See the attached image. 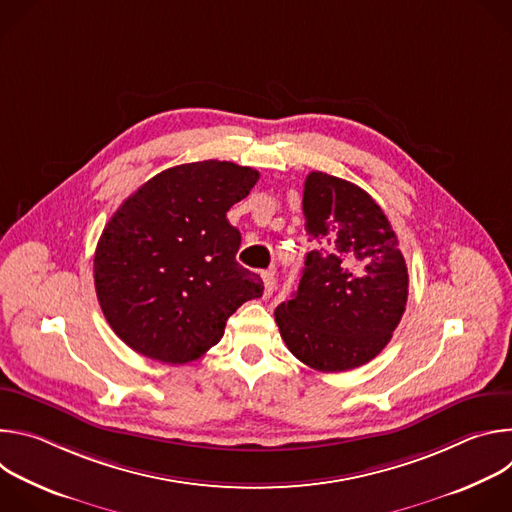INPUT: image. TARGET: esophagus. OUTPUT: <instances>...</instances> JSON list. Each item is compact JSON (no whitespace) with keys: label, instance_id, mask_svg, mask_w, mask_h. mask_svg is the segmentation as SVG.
<instances>
[{"label":"esophagus","instance_id":"1","mask_svg":"<svg viewBox=\"0 0 512 512\" xmlns=\"http://www.w3.org/2000/svg\"><path fill=\"white\" fill-rule=\"evenodd\" d=\"M263 277V298H271L273 296V289H275V275L271 271H265L261 273Z\"/></svg>","mask_w":512,"mask_h":512}]
</instances>
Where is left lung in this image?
<instances>
[{
    "instance_id": "8db88e82",
    "label": "left lung",
    "mask_w": 512,
    "mask_h": 512,
    "mask_svg": "<svg viewBox=\"0 0 512 512\" xmlns=\"http://www.w3.org/2000/svg\"><path fill=\"white\" fill-rule=\"evenodd\" d=\"M302 204L314 249L275 322L289 352L314 371H350L373 360L399 326L407 265L383 208L356 184L312 172Z\"/></svg>"
}]
</instances>
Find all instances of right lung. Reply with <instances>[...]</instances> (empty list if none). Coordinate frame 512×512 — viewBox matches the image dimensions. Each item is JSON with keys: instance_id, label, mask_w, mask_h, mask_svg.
I'll list each match as a JSON object with an SVG mask.
<instances>
[{"instance_id": "obj_1", "label": "right lung", "mask_w": 512, "mask_h": 512, "mask_svg": "<svg viewBox=\"0 0 512 512\" xmlns=\"http://www.w3.org/2000/svg\"><path fill=\"white\" fill-rule=\"evenodd\" d=\"M259 172L194 162L160 172L109 218L95 251V289L113 332L135 352L182 364L200 358L249 300L257 273L237 263L241 233L229 208Z\"/></svg>"}]
</instances>
